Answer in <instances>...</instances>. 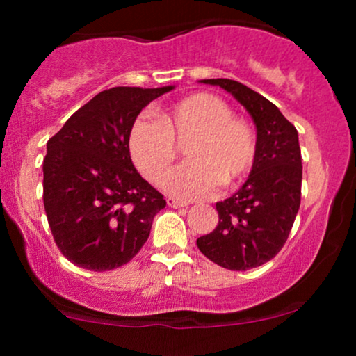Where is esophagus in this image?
Masks as SVG:
<instances>
[{
  "label": "esophagus",
  "instance_id": "34e87169",
  "mask_svg": "<svg viewBox=\"0 0 356 356\" xmlns=\"http://www.w3.org/2000/svg\"><path fill=\"white\" fill-rule=\"evenodd\" d=\"M167 206L174 207V209H181V207H187V206H189V204L181 202V201H175V199L169 197V199H167Z\"/></svg>",
  "mask_w": 356,
  "mask_h": 356
}]
</instances>
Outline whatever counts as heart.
Listing matches in <instances>:
<instances>
[{
  "label": "heart",
  "instance_id": "1",
  "mask_svg": "<svg viewBox=\"0 0 356 356\" xmlns=\"http://www.w3.org/2000/svg\"><path fill=\"white\" fill-rule=\"evenodd\" d=\"M187 140V161L170 170L165 191L182 201L209 197L220 184L243 179L256 161V136L248 122L211 93L175 102L157 118L140 115L127 137L130 157L145 179L159 184L177 154L175 142Z\"/></svg>",
  "mask_w": 356,
  "mask_h": 356
}]
</instances>
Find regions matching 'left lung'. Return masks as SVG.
<instances>
[{
	"label": "left lung",
	"mask_w": 356,
	"mask_h": 356,
	"mask_svg": "<svg viewBox=\"0 0 356 356\" xmlns=\"http://www.w3.org/2000/svg\"><path fill=\"white\" fill-rule=\"evenodd\" d=\"M229 92L248 110L257 130V152L244 186L216 204L219 222L197 239L207 259L231 271L268 263L284 246L301 202V150L295 125L275 104L229 79L201 80Z\"/></svg>",
	"instance_id": "left-lung-1"
}]
</instances>
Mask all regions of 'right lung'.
<instances>
[{"instance_id": "add662e5", "label": "right lung", "mask_w": 356, "mask_h": 356, "mask_svg": "<svg viewBox=\"0 0 356 356\" xmlns=\"http://www.w3.org/2000/svg\"><path fill=\"white\" fill-rule=\"evenodd\" d=\"M174 87H113L76 110L47 144L43 204L61 254L88 271L140 251L164 195L137 172L127 137L145 105Z\"/></svg>"}]
</instances>
